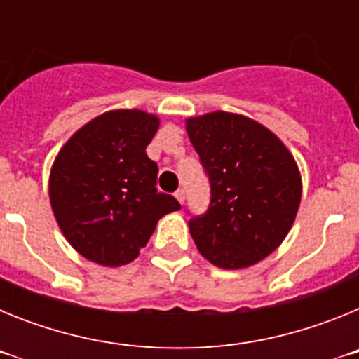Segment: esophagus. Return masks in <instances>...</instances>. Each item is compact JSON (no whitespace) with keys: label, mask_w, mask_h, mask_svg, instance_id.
I'll use <instances>...</instances> for the list:
<instances>
[{"label":"esophagus","mask_w":359,"mask_h":359,"mask_svg":"<svg viewBox=\"0 0 359 359\" xmlns=\"http://www.w3.org/2000/svg\"><path fill=\"white\" fill-rule=\"evenodd\" d=\"M174 196H176V199L180 203H182V205H183V203H185V190H183V189L176 190V194H174Z\"/></svg>","instance_id":"esophagus-1"}]
</instances>
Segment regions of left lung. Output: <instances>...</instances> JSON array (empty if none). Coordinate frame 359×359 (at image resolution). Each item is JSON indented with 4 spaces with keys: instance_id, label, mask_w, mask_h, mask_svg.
<instances>
[{
    "instance_id": "1",
    "label": "left lung",
    "mask_w": 359,
    "mask_h": 359,
    "mask_svg": "<svg viewBox=\"0 0 359 359\" xmlns=\"http://www.w3.org/2000/svg\"><path fill=\"white\" fill-rule=\"evenodd\" d=\"M187 133L210 185L208 208L189 221L196 246L224 269L262 261L287 236L300 205L293 156L264 126L224 111L189 118Z\"/></svg>"
}]
</instances>
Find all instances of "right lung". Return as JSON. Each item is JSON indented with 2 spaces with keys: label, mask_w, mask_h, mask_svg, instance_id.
<instances>
[{
  "label": "right lung",
  "mask_w": 359,
  "mask_h": 359,
  "mask_svg": "<svg viewBox=\"0 0 359 359\" xmlns=\"http://www.w3.org/2000/svg\"><path fill=\"white\" fill-rule=\"evenodd\" d=\"M158 126L144 111H109L57 154L50 174L53 215L73 248L97 264L135 261L158 219L182 208L174 196L158 192V165L145 152Z\"/></svg>",
  "instance_id": "1"
}]
</instances>
